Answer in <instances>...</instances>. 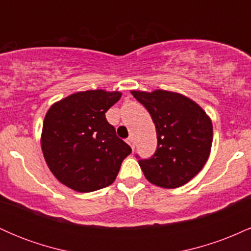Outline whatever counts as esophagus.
Returning a JSON list of instances; mask_svg holds the SVG:
<instances>
[{
	"instance_id": "1",
	"label": "esophagus",
	"mask_w": 251,
	"mask_h": 251,
	"mask_svg": "<svg viewBox=\"0 0 251 251\" xmlns=\"http://www.w3.org/2000/svg\"><path fill=\"white\" fill-rule=\"evenodd\" d=\"M126 143H127L128 145L131 146L132 150H134V139H133V137H129V138H127V140H126Z\"/></svg>"
}]
</instances>
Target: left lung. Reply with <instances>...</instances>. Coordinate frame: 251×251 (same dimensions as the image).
<instances>
[{
	"mask_svg": "<svg viewBox=\"0 0 251 251\" xmlns=\"http://www.w3.org/2000/svg\"><path fill=\"white\" fill-rule=\"evenodd\" d=\"M131 93L151 114L157 131L154 154L139 159L144 176L160 188H179L208 160L212 145L211 119L198 103L183 94L163 89Z\"/></svg>",
	"mask_w": 251,
	"mask_h": 251,
	"instance_id": "obj_1",
	"label": "left lung"
}]
</instances>
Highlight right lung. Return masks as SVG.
I'll return each mask as SVG.
<instances>
[{
    "label": "right lung",
    "instance_id": "1",
    "mask_svg": "<svg viewBox=\"0 0 251 251\" xmlns=\"http://www.w3.org/2000/svg\"><path fill=\"white\" fill-rule=\"evenodd\" d=\"M120 98L118 91L91 89L71 94L48 109L41 134L43 157L67 188L92 192L116 180L132 152L105 117Z\"/></svg>",
    "mask_w": 251,
    "mask_h": 251
}]
</instances>
